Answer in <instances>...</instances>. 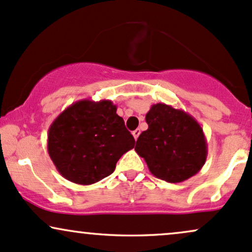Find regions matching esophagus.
<instances>
[{
  "label": "esophagus",
  "mask_w": 252,
  "mask_h": 252,
  "mask_svg": "<svg viewBox=\"0 0 252 252\" xmlns=\"http://www.w3.org/2000/svg\"><path fill=\"white\" fill-rule=\"evenodd\" d=\"M132 134H133V137H134L135 140H137L138 137H139V134H140V129H138V128L134 129V131L132 132Z\"/></svg>",
  "instance_id": "1"
}]
</instances>
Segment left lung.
I'll return each mask as SVG.
<instances>
[{
  "mask_svg": "<svg viewBox=\"0 0 252 252\" xmlns=\"http://www.w3.org/2000/svg\"><path fill=\"white\" fill-rule=\"evenodd\" d=\"M145 119L149 128L139 135L134 150L153 176L167 183H182L202 170L208 143L192 115L166 103H155Z\"/></svg>",
  "mask_w": 252,
  "mask_h": 252,
  "instance_id": "8db88e82",
  "label": "left lung"
}]
</instances>
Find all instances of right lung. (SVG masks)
I'll return each instance as SVG.
<instances>
[{
  "mask_svg": "<svg viewBox=\"0 0 252 252\" xmlns=\"http://www.w3.org/2000/svg\"><path fill=\"white\" fill-rule=\"evenodd\" d=\"M135 140L111 100H79L64 109L48 129L47 149L63 178L91 185L113 173L117 161Z\"/></svg>",
  "mask_w": 252,
  "mask_h": 252,
  "instance_id": "right-lung-1",
  "label": "right lung"
}]
</instances>
